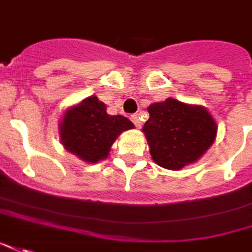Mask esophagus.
<instances>
[{"mask_svg": "<svg viewBox=\"0 0 252 252\" xmlns=\"http://www.w3.org/2000/svg\"><path fill=\"white\" fill-rule=\"evenodd\" d=\"M130 119L133 121V123H134V126H136L137 129H140V127H141V119H140V116L137 115V114L130 116Z\"/></svg>", "mask_w": 252, "mask_h": 252, "instance_id": "34e87169", "label": "esophagus"}]
</instances>
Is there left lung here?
<instances>
[{"mask_svg": "<svg viewBox=\"0 0 252 252\" xmlns=\"http://www.w3.org/2000/svg\"><path fill=\"white\" fill-rule=\"evenodd\" d=\"M148 112L143 131L152 159L164 169L180 170L196 162L216 140L217 125L203 107L167 98L149 105Z\"/></svg>", "mask_w": 252, "mask_h": 252, "instance_id": "8db88e82", "label": "left lung"}]
</instances>
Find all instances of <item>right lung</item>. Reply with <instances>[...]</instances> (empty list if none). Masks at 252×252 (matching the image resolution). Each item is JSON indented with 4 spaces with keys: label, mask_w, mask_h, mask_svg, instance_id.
Returning a JSON list of instances; mask_svg holds the SVG:
<instances>
[{
    "label": "right lung",
    "mask_w": 252,
    "mask_h": 252,
    "mask_svg": "<svg viewBox=\"0 0 252 252\" xmlns=\"http://www.w3.org/2000/svg\"><path fill=\"white\" fill-rule=\"evenodd\" d=\"M133 127L127 118L108 115L105 104L97 97H89L65 112L60 123V138L71 154L85 162L96 163L108 156L116 137Z\"/></svg>",
    "instance_id": "right-lung-1"
}]
</instances>
